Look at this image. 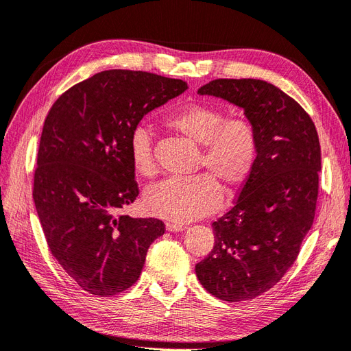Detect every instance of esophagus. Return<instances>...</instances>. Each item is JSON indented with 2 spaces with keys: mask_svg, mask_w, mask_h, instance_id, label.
Segmentation results:
<instances>
[{
  "mask_svg": "<svg viewBox=\"0 0 351 351\" xmlns=\"http://www.w3.org/2000/svg\"><path fill=\"white\" fill-rule=\"evenodd\" d=\"M165 229L168 230V232H181L184 229V226L183 224H180V223H171V221H167L165 223Z\"/></svg>",
  "mask_w": 351,
  "mask_h": 351,
  "instance_id": "1",
  "label": "esophagus"
}]
</instances>
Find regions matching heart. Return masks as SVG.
<instances>
[{"label": "heart", "instance_id": "1", "mask_svg": "<svg viewBox=\"0 0 351 351\" xmlns=\"http://www.w3.org/2000/svg\"><path fill=\"white\" fill-rule=\"evenodd\" d=\"M167 127L202 145L200 167L210 174L174 177L161 181L145 195V208L152 216L187 223L207 216L219 207L221 194L239 190L254 170L258 157L255 125L245 117H229L220 106L191 102L180 106L165 119ZM134 171L145 178L156 174L152 135L136 128L130 139Z\"/></svg>", "mask_w": 351, "mask_h": 351}]
</instances>
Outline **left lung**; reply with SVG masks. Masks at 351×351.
Instances as JSON below:
<instances>
[{
  "label": "left lung",
  "instance_id": "1",
  "mask_svg": "<svg viewBox=\"0 0 351 351\" xmlns=\"http://www.w3.org/2000/svg\"><path fill=\"white\" fill-rule=\"evenodd\" d=\"M199 95L245 110L256 128L258 157L234 206L213 221L215 246L195 265V275L219 300H254L281 281L313 226L318 134L302 106L265 80L216 79Z\"/></svg>",
  "mask_w": 351,
  "mask_h": 351
}]
</instances>
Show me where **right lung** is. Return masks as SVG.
I'll return each instance as SVG.
<instances>
[{
	"label": "right lung",
	"mask_w": 351,
	"mask_h": 351,
	"mask_svg": "<svg viewBox=\"0 0 351 351\" xmlns=\"http://www.w3.org/2000/svg\"><path fill=\"white\" fill-rule=\"evenodd\" d=\"M187 88L156 73L105 70L49 110L33 199L51 255L83 291L109 297L132 287L164 234L158 219L119 215L139 194L130 139L144 115Z\"/></svg>",
	"instance_id": "right-lung-1"
}]
</instances>
